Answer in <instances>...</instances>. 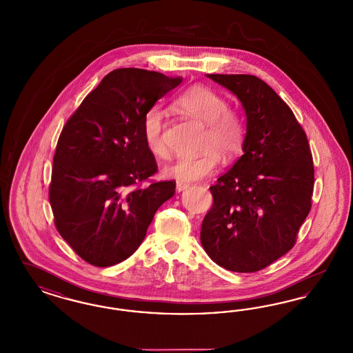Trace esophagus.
<instances>
[{
	"mask_svg": "<svg viewBox=\"0 0 353 353\" xmlns=\"http://www.w3.org/2000/svg\"><path fill=\"white\" fill-rule=\"evenodd\" d=\"M188 188H190V183H177V185H176V189L179 190V192H183V190H186Z\"/></svg>",
	"mask_w": 353,
	"mask_h": 353,
	"instance_id": "obj_1",
	"label": "esophagus"
}]
</instances>
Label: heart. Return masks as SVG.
<instances>
[{"instance_id": "heart-1", "label": "heart", "mask_w": 353, "mask_h": 353, "mask_svg": "<svg viewBox=\"0 0 353 353\" xmlns=\"http://www.w3.org/2000/svg\"><path fill=\"white\" fill-rule=\"evenodd\" d=\"M180 113L206 125L202 148L197 156L180 157L164 170V174L180 183H189L210 176L226 159L239 155L245 141V122L241 114L228 108L226 99L212 88L196 85L185 90L174 102ZM164 115L157 108L143 118V137L148 151L157 159H167L170 150L164 141Z\"/></svg>"}]
</instances>
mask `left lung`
<instances>
[{"label": "left lung", "mask_w": 353, "mask_h": 353, "mask_svg": "<svg viewBox=\"0 0 353 353\" xmlns=\"http://www.w3.org/2000/svg\"><path fill=\"white\" fill-rule=\"evenodd\" d=\"M240 99L247 115L243 155L210 186L201 227L206 254L222 268L252 273L290 251L311 209L314 165L286 102L254 74H208Z\"/></svg>", "instance_id": "1"}]
</instances>
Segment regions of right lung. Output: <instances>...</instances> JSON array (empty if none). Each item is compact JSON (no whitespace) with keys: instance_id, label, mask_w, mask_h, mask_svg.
<instances>
[{"instance_id":"1","label":"right lung","mask_w":353,"mask_h":353,"mask_svg":"<svg viewBox=\"0 0 353 353\" xmlns=\"http://www.w3.org/2000/svg\"><path fill=\"white\" fill-rule=\"evenodd\" d=\"M183 77L141 68L106 74L63 127L48 198L61 238L84 261L112 267L134 254L176 181L157 172L143 118ZM144 182H148L144 185Z\"/></svg>"}]
</instances>
